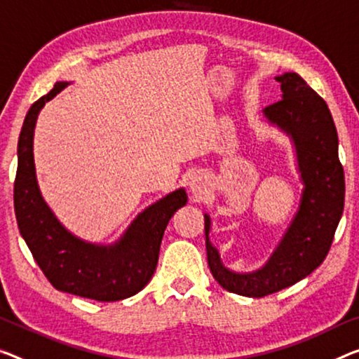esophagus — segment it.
<instances>
[{
  "label": "esophagus",
  "instance_id": "obj_1",
  "mask_svg": "<svg viewBox=\"0 0 359 359\" xmlns=\"http://www.w3.org/2000/svg\"><path fill=\"white\" fill-rule=\"evenodd\" d=\"M191 187H192V189H197V187H196V186H191Z\"/></svg>",
  "mask_w": 359,
  "mask_h": 359
}]
</instances>
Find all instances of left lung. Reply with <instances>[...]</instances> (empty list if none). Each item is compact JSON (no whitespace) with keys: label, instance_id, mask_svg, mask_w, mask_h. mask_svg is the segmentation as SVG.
Masks as SVG:
<instances>
[{"label":"left lung","instance_id":"1","mask_svg":"<svg viewBox=\"0 0 359 359\" xmlns=\"http://www.w3.org/2000/svg\"><path fill=\"white\" fill-rule=\"evenodd\" d=\"M283 99L264 109L269 122L292 136L305 191L294 222L273 257L252 274H236L223 266L208 241L210 218L205 215L207 260L213 278L233 294H274L311 274L327 257L345 203V175L339 161V136L324 99L300 75L276 76Z\"/></svg>","mask_w":359,"mask_h":359}]
</instances>
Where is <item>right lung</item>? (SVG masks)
I'll return each mask as SVG.
<instances>
[{
    "label": "right lung",
    "instance_id": "right-lung-1",
    "mask_svg": "<svg viewBox=\"0 0 359 359\" xmlns=\"http://www.w3.org/2000/svg\"><path fill=\"white\" fill-rule=\"evenodd\" d=\"M67 83H56L32 104L22 125L14 180V212L19 231L38 266L54 287L97 302L128 299L146 287L157 268L163 231L186 205L184 189L168 194L137 215L115 245L99 247L67 233L43 202L35 180L33 128L36 115Z\"/></svg>",
    "mask_w": 359,
    "mask_h": 359
}]
</instances>
